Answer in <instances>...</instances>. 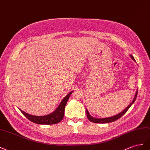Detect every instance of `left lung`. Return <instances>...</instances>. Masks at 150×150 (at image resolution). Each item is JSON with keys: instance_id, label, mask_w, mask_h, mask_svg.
Masks as SVG:
<instances>
[{"instance_id": "8db88e82", "label": "left lung", "mask_w": 150, "mask_h": 150, "mask_svg": "<svg viewBox=\"0 0 150 150\" xmlns=\"http://www.w3.org/2000/svg\"><path fill=\"white\" fill-rule=\"evenodd\" d=\"M129 57L132 58V59L133 61L136 62V60L134 59L133 56H132V54H129ZM137 94H138V90H137L136 93H135V95H134V97L133 100H132V102H131V103L129 104V105H128L127 108H126L125 109H124L122 112H121L120 113H119L116 115H113V116H111V117H104V118H95L92 117V115L89 114L88 110L86 109V110H87V116L88 119L89 121H91V122H95V123H101V124H104V123H108V122H114L115 121H116L117 119H119L121 117H122V115L125 114L127 110L129 109L130 107L134 104V102H135L136 100V97H137Z\"/></svg>"}]
</instances>
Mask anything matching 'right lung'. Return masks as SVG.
Segmentation results:
<instances>
[{
	"mask_svg": "<svg viewBox=\"0 0 150 150\" xmlns=\"http://www.w3.org/2000/svg\"><path fill=\"white\" fill-rule=\"evenodd\" d=\"M73 92L74 91H71L69 93H68L62 99L59 105L58 106V108L55 109L53 112H51L48 115H42V116H38V115H34L28 114L24 112V111L21 109H19L21 110V112L29 119V120L33 122L38 124V125H54V124L59 122L63 119L64 116V113H65V105Z\"/></svg>",
	"mask_w": 150,
	"mask_h": 150,
	"instance_id": "1",
	"label": "right lung"
}]
</instances>
